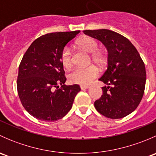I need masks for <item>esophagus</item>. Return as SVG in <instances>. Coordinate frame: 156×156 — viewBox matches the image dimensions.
Returning <instances> with one entry per match:
<instances>
[{
  "label": "esophagus",
  "mask_w": 156,
  "mask_h": 156,
  "mask_svg": "<svg viewBox=\"0 0 156 156\" xmlns=\"http://www.w3.org/2000/svg\"><path fill=\"white\" fill-rule=\"evenodd\" d=\"M81 90H86V89H88L90 87L89 86H86V85H81Z\"/></svg>",
  "instance_id": "esophagus-1"
}]
</instances>
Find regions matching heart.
I'll return each instance as SVG.
<instances>
[{
  "instance_id": "b5f03b06",
  "label": "heart",
  "mask_w": 156,
  "mask_h": 156,
  "mask_svg": "<svg viewBox=\"0 0 156 156\" xmlns=\"http://www.w3.org/2000/svg\"><path fill=\"white\" fill-rule=\"evenodd\" d=\"M78 45L84 49L87 53H91L93 62L98 66H103L106 62V55L104 52L98 50L99 44L91 37H84L78 41ZM60 62L62 66L69 69L72 65V51L69 47H66L62 50L60 55ZM99 71L94 65L84 68L74 69L69 75V79L73 84L87 85L94 78L98 76Z\"/></svg>"
}]
</instances>
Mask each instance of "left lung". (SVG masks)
<instances>
[{"label":"left lung","instance_id":"left-lung-1","mask_svg":"<svg viewBox=\"0 0 156 156\" xmlns=\"http://www.w3.org/2000/svg\"><path fill=\"white\" fill-rule=\"evenodd\" d=\"M100 41L108 51V66L100 81L103 95L94 102L96 109L106 117L122 119L133 112L145 90L146 68L139 53L126 37L108 29L85 30Z\"/></svg>","mask_w":156,"mask_h":156}]
</instances>
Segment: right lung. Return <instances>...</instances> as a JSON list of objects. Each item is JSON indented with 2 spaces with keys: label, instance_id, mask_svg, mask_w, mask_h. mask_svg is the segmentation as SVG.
<instances>
[{
  "label": "right lung",
  "instance_id": "add662e5",
  "mask_svg": "<svg viewBox=\"0 0 156 156\" xmlns=\"http://www.w3.org/2000/svg\"><path fill=\"white\" fill-rule=\"evenodd\" d=\"M79 32H53L41 36L23 56L19 67L17 90L23 107L37 119L55 122L63 118L81 90L78 84H64L66 78L60 62L62 50Z\"/></svg>",
  "mask_w": 156,
  "mask_h": 156
}]
</instances>
